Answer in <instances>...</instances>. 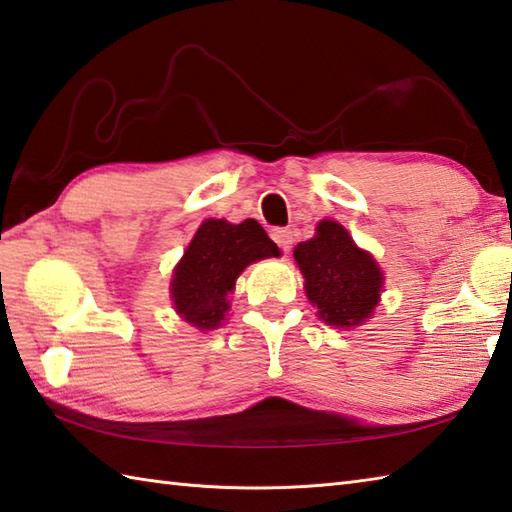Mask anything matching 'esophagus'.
Returning a JSON list of instances; mask_svg holds the SVG:
<instances>
[{"label":"esophagus","instance_id":"1","mask_svg":"<svg viewBox=\"0 0 512 512\" xmlns=\"http://www.w3.org/2000/svg\"><path fill=\"white\" fill-rule=\"evenodd\" d=\"M274 241H276V245L283 249V252L287 254L289 249H291V245H294V232H291V229H274Z\"/></svg>","mask_w":512,"mask_h":512}]
</instances>
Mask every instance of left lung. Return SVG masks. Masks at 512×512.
I'll return each instance as SVG.
<instances>
[{"label":"left lung","mask_w":512,"mask_h":512,"mask_svg":"<svg viewBox=\"0 0 512 512\" xmlns=\"http://www.w3.org/2000/svg\"><path fill=\"white\" fill-rule=\"evenodd\" d=\"M307 298L333 327H356L371 316L382 291V271L336 221L318 223L316 236L294 249Z\"/></svg>","instance_id":"obj_1"}]
</instances>
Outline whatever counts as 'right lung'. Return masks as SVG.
I'll return each instance as SVG.
<instances>
[{
  "instance_id": "1",
  "label": "right lung",
  "mask_w": 512,
  "mask_h": 512,
  "mask_svg": "<svg viewBox=\"0 0 512 512\" xmlns=\"http://www.w3.org/2000/svg\"><path fill=\"white\" fill-rule=\"evenodd\" d=\"M278 247L254 218L241 225L210 218L198 227L181 263L174 269L172 298L176 311L201 331L216 329L229 309L241 271L260 258L278 256Z\"/></svg>"
}]
</instances>
